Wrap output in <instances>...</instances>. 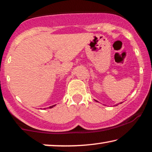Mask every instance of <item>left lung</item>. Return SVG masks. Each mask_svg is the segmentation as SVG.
I'll return each instance as SVG.
<instances>
[{
    "label": "left lung",
    "instance_id": "left-lung-1",
    "mask_svg": "<svg viewBox=\"0 0 152 152\" xmlns=\"http://www.w3.org/2000/svg\"><path fill=\"white\" fill-rule=\"evenodd\" d=\"M96 102H97V101H96Z\"/></svg>",
    "mask_w": 152,
    "mask_h": 152
}]
</instances>
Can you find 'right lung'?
I'll return each mask as SVG.
<instances>
[{
    "instance_id": "add662e5",
    "label": "right lung",
    "mask_w": 152,
    "mask_h": 152,
    "mask_svg": "<svg viewBox=\"0 0 152 152\" xmlns=\"http://www.w3.org/2000/svg\"><path fill=\"white\" fill-rule=\"evenodd\" d=\"M54 106H56V105H51V106H50V107H49V108H52V107H53Z\"/></svg>"
}]
</instances>
